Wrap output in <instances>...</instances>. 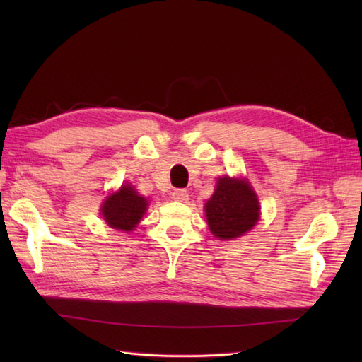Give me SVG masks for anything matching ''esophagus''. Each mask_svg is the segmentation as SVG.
Here are the masks:
<instances>
[{
	"mask_svg": "<svg viewBox=\"0 0 362 362\" xmlns=\"http://www.w3.org/2000/svg\"><path fill=\"white\" fill-rule=\"evenodd\" d=\"M173 199L177 202H187L188 201V193L185 189H174L173 191Z\"/></svg>",
	"mask_w": 362,
	"mask_h": 362,
	"instance_id": "1",
	"label": "esophagus"
}]
</instances>
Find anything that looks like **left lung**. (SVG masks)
Wrapping results in <instances>:
<instances>
[{
	"label": "left lung",
	"mask_w": 362,
	"mask_h": 362,
	"mask_svg": "<svg viewBox=\"0 0 362 362\" xmlns=\"http://www.w3.org/2000/svg\"><path fill=\"white\" fill-rule=\"evenodd\" d=\"M205 213L214 236L219 240H233L257 224L259 205L247 182L222 177L214 194L205 204Z\"/></svg>",
	"instance_id": "obj_1"
}]
</instances>
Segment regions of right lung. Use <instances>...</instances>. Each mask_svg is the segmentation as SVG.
<instances>
[{
	"label": "right lung",
	"mask_w": 362,
	"mask_h": 362,
	"mask_svg": "<svg viewBox=\"0 0 362 362\" xmlns=\"http://www.w3.org/2000/svg\"><path fill=\"white\" fill-rule=\"evenodd\" d=\"M146 209L148 201L138 194L134 187L122 185L118 193L105 199L101 214L112 228L130 232L141 221Z\"/></svg>",
	"instance_id": "add662e5"
}]
</instances>
